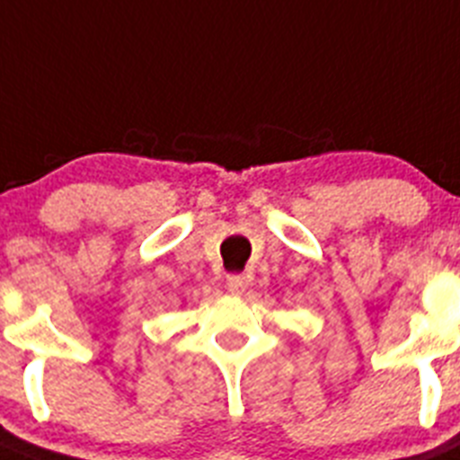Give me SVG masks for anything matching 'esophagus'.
I'll return each mask as SVG.
<instances>
[{"instance_id": "34e87169", "label": "esophagus", "mask_w": 460, "mask_h": 460, "mask_svg": "<svg viewBox=\"0 0 460 460\" xmlns=\"http://www.w3.org/2000/svg\"><path fill=\"white\" fill-rule=\"evenodd\" d=\"M226 289L231 294H243L247 289V278L241 273H234V275H226Z\"/></svg>"}]
</instances>
